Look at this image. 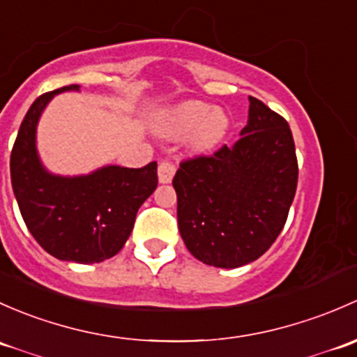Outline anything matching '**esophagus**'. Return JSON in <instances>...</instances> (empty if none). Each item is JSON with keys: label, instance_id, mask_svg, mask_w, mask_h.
<instances>
[{"label": "esophagus", "instance_id": "obj_1", "mask_svg": "<svg viewBox=\"0 0 357 357\" xmlns=\"http://www.w3.org/2000/svg\"><path fill=\"white\" fill-rule=\"evenodd\" d=\"M174 175H175V165L168 160L161 161L160 167H158V180H160V183H170L172 178H174Z\"/></svg>", "mask_w": 357, "mask_h": 357}]
</instances>
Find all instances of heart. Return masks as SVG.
Listing matches in <instances>:
<instances>
[{
    "mask_svg": "<svg viewBox=\"0 0 357 357\" xmlns=\"http://www.w3.org/2000/svg\"><path fill=\"white\" fill-rule=\"evenodd\" d=\"M156 130L168 139L189 135L192 151L208 153L218 148L227 139L230 119L222 108H213L209 102L190 99L161 113Z\"/></svg>",
    "mask_w": 357,
    "mask_h": 357,
    "instance_id": "b5f03b06",
    "label": "heart"
}]
</instances>
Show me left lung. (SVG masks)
<instances>
[{
    "instance_id": "obj_1",
    "label": "left lung",
    "mask_w": 357,
    "mask_h": 357,
    "mask_svg": "<svg viewBox=\"0 0 357 357\" xmlns=\"http://www.w3.org/2000/svg\"><path fill=\"white\" fill-rule=\"evenodd\" d=\"M297 174L289 123L249 96L248 125L232 148L182 161L174 177L178 230L190 255L216 268L263 256L287 222Z\"/></svg>"
}]
</instances>
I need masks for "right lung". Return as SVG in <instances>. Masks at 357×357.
Listing matches in <instances>:
<instances>
[{"instance_id":"add662e5","label":"right lung","mask_w":357,"mask_h":357,"mask_svg":"<svg viewBox=\"0 0 357 357\" xmlns=\"http://www.w3.org/2000/svg\"><path fill=\"white\" fill-rule=\"evenodd\" d=\"M60 87L32 102L10 158L13 194L29 232L46 252L80 264L113 258L134 229L135 215L158 185L156 161L142 168L105 165L86 175H56L38 151V123Z\"/></svg>"}]
</instances>
